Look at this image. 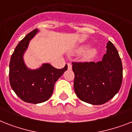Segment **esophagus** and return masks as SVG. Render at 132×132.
<instances>
[{
	"label": "esophagus",
	"mask_w": 132,
	"mask_h": 132,
	"mask_svg": "<svg viewBox=\"0 0 132 132\" xmlns=\"http://www.w3.org/2000/svg\"><path fill=\"white\" fill-rule=\"evenodd\" d=\"M67 66H68V70H71L72 69V65L70 63H68L67 64Z\"/></svg>",
	"instance_id": "34e87169"
}]
</instances>
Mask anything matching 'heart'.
<instances>
[{
  "mask_svg": "<svg viewBox=\"0 0 132 132\" xmlns=\"http://www.w3.org/2000/svg\"><path fill=\"white\" fill-rule=\"evenodd\" d=\"M87 48H88V46L87 45H82L79 46L77 49V52L79 53H82V52L85 51ZM96 49L94 47H90L88 48V49L86 51V53H85V57L86 58L87 60H90V59H92L96 55Z\"/></svg>",
  "mask_w": 132,
  "mask_h": 132,
  "instance_id": "heart-1",
  "label": "heart"
}]
</instances>
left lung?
Returning a JSON list of instances; mask_svg holds the SVG:
<instances>
[{
  "label": "left lung",
  "instance_id": "1",
  "mask_svg": "<svg viewBox=\"0 0 132 132\" xmlns=\"http://www.w3.org/2000/svg\"><path fill=\"white\" fill-rule=\"evenodd\" d=\"M106 53L98 62L72 63L74 90L80 100L101 105L112 98L120 90L123 79L122 62L114 44L109 41Z\"/></svg>",
  "mask_w": 132,
  "mask_h": 132
}]
</instances>
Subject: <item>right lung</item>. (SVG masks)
I'll return each instance as SVG.
<instances>
[{
    "mask_svg": "<svg viewBox=\"0 0 132 132\" xmlns=\"http://www.w3.org/2000/svg\"><path fill=\"white\" fill-rule=\"evenodd\" d=\"M38 32V29H34L18 43L9 63V82L12 90L23 101L34 104L49 99L55 84L68 68L66 65L62 69H57L48 63H44L36 69L27 66L24 54L30 41Z\"/></svg>",
    "mask_w": 132,
    "mask_h": 132,
    "instance_id": "add662e5",
    "label": "right lung"
}]
</instances>
